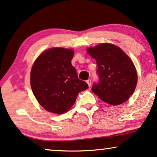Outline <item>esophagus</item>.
I'll list each match as a JSON object with an SVG mask.
<instances>
[{
	"label": "esophagus",
	"mask_w": 157,
	"mask_h": 157,
	"mask_svg": "<svg viewBox=\"0 0 157 157\" xmlns=\"http://www.w3.org/2000/svg\"><path fill=\"white\" fill-rule=\"evenodd\" d=\"M86 83H87L88 86H89V87H91V79H89V80H87Z\"/></svg>",
	"instance_id": "esophagus-1"
}]
</instances>
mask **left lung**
I'll return each instance as SVG.
<instances>
[{
	"instance_id": "1",
	"label": "left lung",
	"mask_w": 157,
	"mask_h": 157,
	"mask_svg": "<svg viewBox=\"0 0 157 157\" xmlns=\"http://www.w3.org/2000/svg\"><path fill=\"white\" fill-rule=\"evenodd\" d=\"M86 52L96 60L99 83L92 91L107 104L117 106L127 101L137 84L136 67L128 56L119 46L103 43L89 47Z\"/></svg>"
}]
</instances>
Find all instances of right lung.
I'll list each match as a JSON object with an SVG mask.
<instances>
[{"mask_svg": "<svg viewBox=\"0 0 157 157\" xmlns=\"http://www.w3.org/2000/svg\"><path fill=\"white\" fill-rule=\"evenodd\" d=\"M72 48H51L43 51L31 71V89L38 104L48 112L62 114L76 102L77 96L89 86L79 80L71 65Z\"/></svg>", "mask_w": 157, "mask_h": 157, "instance_id": "obj_1", "label": "right lung"}]
</instances>
